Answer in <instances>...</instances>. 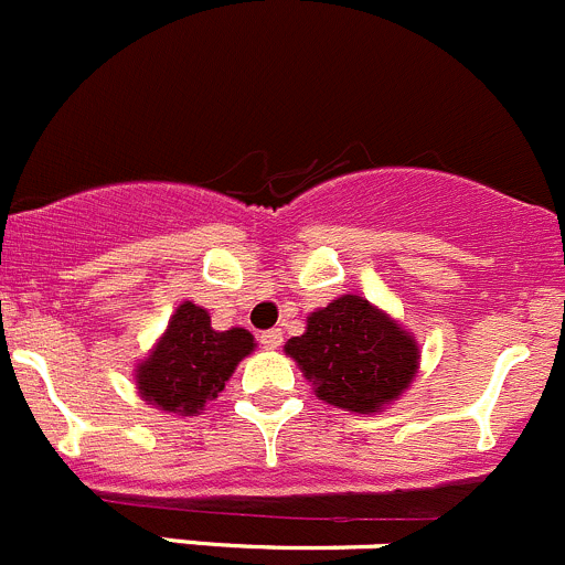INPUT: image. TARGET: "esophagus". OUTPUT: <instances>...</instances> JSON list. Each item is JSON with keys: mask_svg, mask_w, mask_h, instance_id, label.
Listing matches in <instances>:
<instances>
[{"mask_svg": "<svg viewBox=\"0 0 565 565\" xmlns=\"http://www.w3.org/2000/svg\"><path fill=\"white\" fill-rule=\"evenodd\" d=\"M259 342L265 344L267 350H276V348H281V342H284V333H281V328H273V331H265L259 337Z\"/></svg>", "mask_w": 565, "mask_h": 565, "instance_id": "esophagus-1", "label": "esophagus"}]
</instances>
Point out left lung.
<instances>
[{"label":"left lung","mask_w":565,"mask_h":565,"mask_svg":"<svg viewBox=\"0 0 565 565\" xmlns=\"http://www.w3.org/2000/svg\"><path fill=\"white\" fill-rule=\"evenodd\" d=\"M284 350L317 397L353 414H375L394 403L419 370L416 339L359 295L311 311L306 331Z\"/></svg>","instance_id":"1"}]
</instances>
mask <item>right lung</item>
I'll use <instances>...</instances> for the list:
<instances>
[{
  "instance_id": "1",
  "label": "right lung",
  "mask_w": 565,
  "mask_h": 565,
  "mask_svg": "<svg viewBox=\"0 0 565 565\" xmlns=\"http://www.w3.org/2000/svg\"><path fill=\"white\" fill-rule=\"evenodd\" d=\"M254 348V333L245 328L215 331L206 309L184 300L154 350L137 364V392L166 414L195 416L226 388L232 372Z\"/></svg>"
}]
</instances>
